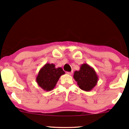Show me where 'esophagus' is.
Masks as SVG:
<instances>
[{
  "label": "esophagus",
  "instance_id": "esophagus-1",
  "mask_svg": "<svg viewBox=\"0 0 129 129\" xmlns=\"http://www.w3.org/2000/svg\"><path fill=\"white\" fill-rule=\"evenodd\" d=\"M72 73H73V72H67V74H69V75H71L72 74Z\"/></svg>",
  "mask_w": 129,
  "mask_h": 129
}]
</instances>
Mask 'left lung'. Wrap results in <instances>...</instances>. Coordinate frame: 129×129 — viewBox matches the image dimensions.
I'll return each instance as SVG.
<instances>
[{
  "instance_id": "left-lung-1",
  "label": "left lung",
  "mask_w": 129,
  "mask_h": 129,
  "mask_svg": "<svg viewBox=\"0 0 129 129\" xmlns=\"http://www.w3.org/2000/svg\"><path fill=\"white\" fill-rule=\"evenodd\" d=\"M73 78L81 89L87 92L92 90L99 80L94 69L87 63H83L80 70L74 72Z\"/></svg>"
}]
</instances>
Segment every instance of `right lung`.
<instances>
[{
    "instance_id": "1",
    "label": "right lung",
    "mask_w": 129,
    "mask_h": 129,
    "mask_svg": "<svg viewBox=\"0 0 129 129\" xmlns=\"http://www.w3.org/2000/svg\"><path fill=\"white\" fill-rule=\"evenodd\" d=\"M64 74L61 67L56 68L54 63H46L39 70L36 81L42 89L50 91L54 88L60 76Z\"/></svg>"
}]
</instances>
